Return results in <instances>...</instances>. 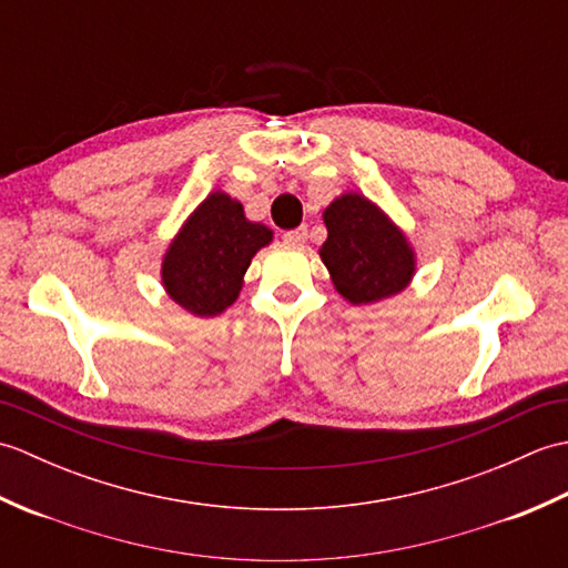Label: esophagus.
I'll return each instance as SVG.
<instances>
[{
  "instance_id": "1",
  "label": "esophagus",
  "mask_w": 568,
  "mask_h": 568,
  "mask_svg": "<svg viewBox=\"0 0 568 568\" xmlns=\"http://www.w3.org/2000/svg\"><path fill=\"white\" fill-rule=\"evenodd\" d=\"M283 239H285L291 246H303L305 241H307V229H305V226L293 229V232H285Z\"/></svg>"
}]
</instances>
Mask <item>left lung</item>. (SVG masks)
<instances>
[{
    "mask_svg": "<svg viewBox=\"0 0 568 568\" xmlns=\"http://www.w3.org/2000/svg\"><path fill=\"white\" fill-rule=\"evenodd\" d=\"M327 241L320 258L334 291L352 305H376L400 295L417 273V253L407 234L364 192L346 190L322 212Z\"/></svg>",
    "mask_w": 568,
    "mask_h": 568,
    "instance_id": "1",
    "label": "left lung"
}]
</instances>
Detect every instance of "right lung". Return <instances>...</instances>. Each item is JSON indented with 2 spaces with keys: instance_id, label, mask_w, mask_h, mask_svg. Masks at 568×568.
<instances>
[{
  "instance_id": "right-lung-1",
  "label": "right lung",
  "mask_w": 568,
  "mask_h": 568,
  "mask_svg": "<svg viewBox=\"0 0 568 568\" xmlns=\"http://www.w3.org/2000/svg\"><path fill=\"white\" fill-rule=\"evenodd\" d=\"M271 241L273 229L251 222L244 204L224 190H212L163 253V291L192 317L222 315L236 303L251 258Z\"/></svg>"
}]
</instances>
